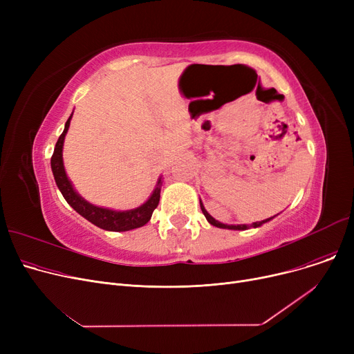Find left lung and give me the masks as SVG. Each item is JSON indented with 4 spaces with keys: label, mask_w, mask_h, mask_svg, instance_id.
Here are the masks:
<instances>
[{
    "label": "left lung",
    "mask_w": 354,
    "mask_h": 354,
    "mask_svg": "<svg viewBox=\"0 0 354 354\" xmlns=\"http://www.w3.org/2000/svg\"><path fill=\"white\" fill-rule=\"evenodd\" d=\"M199 203H201V209H202V212H203V215H205V218L208 219V222L211 225H214V227H218V228H225V230H239V231H243V230H248V225H227V224H221V222H218L216 219H214L208 212H207V209L203 208V205H202V202L199 201ZM270 219H272V218H268V219H266V221H261V222H254L252 225H250V227H252V228H257V227H259V225H263L264 222H268Z\"/></svg>",
    "instance_id": "left-lung-1"
}]
</instances>
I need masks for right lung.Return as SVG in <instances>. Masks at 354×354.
Listing matches in <instances>:
<instances>
[{
	"label": "right lung",
	"mask_w": 354,
	"mask_h": 354,
	"mask_svg": "<svg viewBox=\"0 0 354 354\" xmlns=\"http://www.w3.org/2000/svg\"><path fill=\"white\" fill-rule=\"evenodd\" d=\"M73 116V113H71ZM66 122L63 133L60 135L57 143H55L54 147V153L51 156V171L55 179V183L60 189V192L63 194L64 199L67 201L68 205L79 212L83 218H86L87 221H90L91 224H95L96 227L106 230V231H129V230H135L139 227H143L146 222H149L151 219L153 211L156 209L158 203H159V198H160V179L158 182V187L153 191V194L151 195L142 207L136 208V209H130V211H111V209H106V208H99L91 205L87 201H84L76 191L73 189L71 183L66 175L64 166H63V143H64V138L70 126V119Z\"/></svg>",
	"instance_id": "obj_1"
}]
</instances>
